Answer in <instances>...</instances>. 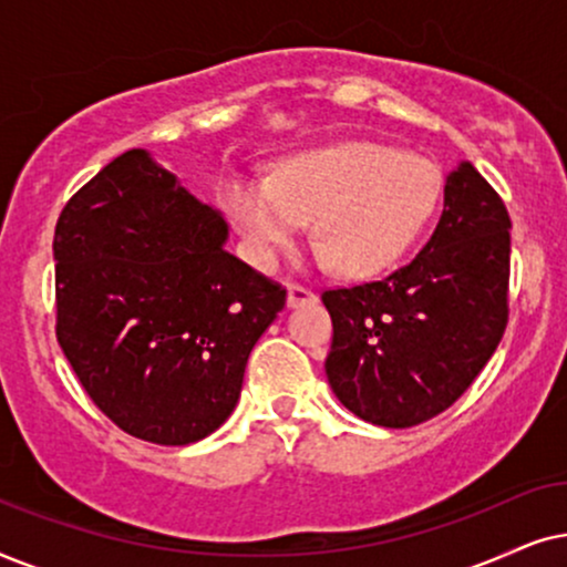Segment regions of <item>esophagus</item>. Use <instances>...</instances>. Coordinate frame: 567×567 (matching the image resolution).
I'll return each instance as SVG.
<instances>
[{"instance_id": "esophagus-1", "label": "esophagus", "mask_w": 567, "mask_h": 567, "mask_svg": "<svg viewBox=\"0 0 567 567\" xmlns=\"http://www.w3.org/2000/svg\"><path fill=\"white\" fill-rule=\"evenodd\" d=\"M306 303H316V292L303 288V285L290 282L288 285V308H298V306H306Z\"/></svg>"}]
</instances>
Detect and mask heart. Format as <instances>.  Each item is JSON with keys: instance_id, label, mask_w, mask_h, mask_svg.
<instances>
[{"instance_id": "1", "label": "heart", "mask_w": 567, "mask_h": 567, "mask_svg": "<svg viewBox=\"0 0 567 567\" xmlns=\"http://www.w3.org/2000/svg\"><path fill=\"white\" fill-rule=\"evenodd\" d=\"M220 199L259 269H269L311 220L316 261H334L344 277H373L425 230L441 199V173L381 142H339L285 157L269 178L233 173Z\"/></svg>"}]
</instances>
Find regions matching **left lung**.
<instances>
[{"label": "left lung", "mask_w": 567, "mask_h": 567, "mask_svg": "<svg viewBox=\"0 0 567 567\" xmlns=\"http://www.w3.org/2000/svg\"><path fill=\"white\" fill-rule=\"evenodd\" d=\"M511 217L472 163L446 176L425 248L379 282L327 290L334 323L327 379L381 427L420 425L477 379L508 323Z\"/></svg>", "instance_id": "8db88e82"}]
</instances>
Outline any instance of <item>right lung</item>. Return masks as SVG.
<instances>
[{
	"instance_id": "1",
	"label": "right lung",
	"mask_w": 567,
	"mask_h": 567,
	"mask_svg": "<svg viewBox=\"0 0 567 567\" xmlns=\"http://www.w3.org/2000/svg\"><path fill=\"white\" fill-rule=\"evenodd\" d=\"M228 223L147 150L66 202L54 233L56 339L105 417L157 446L215 433L285 292L225 251Z\"/></svg>"
}]
</instances>
